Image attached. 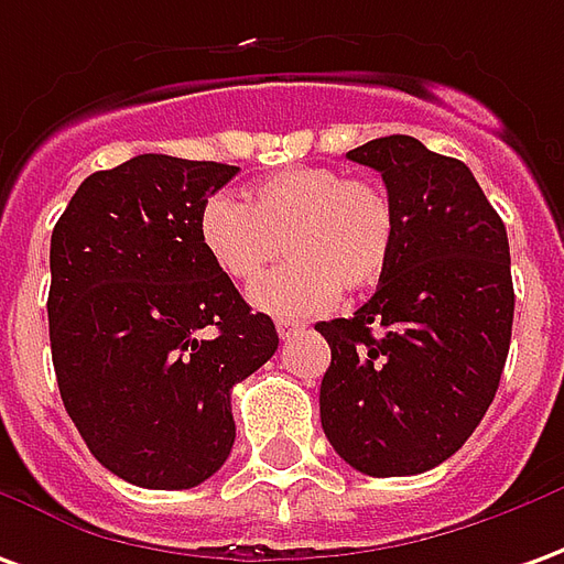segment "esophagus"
<instances>
[{"label":"esophagus","mask_w":564,"mask_h":564,"mask_svg":"<svg viewBox=\"0 0 564 564\" xmlns=\"http://www.w3.org/2000/svg\"><path fill=\"white\" fill-rule=\"evenodd\" d=\"M305 329V323L302 321H290V317H281L278 321V336L281 338H293L295 333H302Z\"/></svg>","instance_id":"34e87169"}]
</instances>
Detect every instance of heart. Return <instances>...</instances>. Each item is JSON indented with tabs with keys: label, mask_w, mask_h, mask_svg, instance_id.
Returning a JSON list of instances; mask_svg holds the SVG:
<instances>
[{
	"label": "heart",
	"mask_w": 564,
	"mask_h": 564,
	"mask_svg": "<svg viewBox=\"0 0 564 564\" xmlns=\"http://www.w3.org/2000/svg\"><path fill=\"white\" fill-rule=\"evenodd\" d=\"M200 247L228 281L253 283L280 254L294 259L253 286V305L278 317L323 311L341 290H366L388 271L397 207L388 188L336 167H286L247 192L210 195L198 216Z\"/></svg>",
	"instance_id": "1"
}]
</instances>
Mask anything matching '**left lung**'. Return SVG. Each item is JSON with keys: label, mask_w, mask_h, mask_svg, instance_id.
<instances>
[{"label": "left lung", "mask_w": 564, "mask_h": 564, "mask_svg": "<svg viewBox=\"0 0 564 564\" xmlns=\"http://www.w3.org/2000/svg\"><path fill=\"white\" fill-rule=\"evenodd\" d=\"M348 159L381 173L397 243L364 308L314 326L333 350L321 424L360 474H424L467 443L498 391L516 302L507 228L470 167L415 137Z\"/></svg>", "instance_id": "8db88e82"}]
</instances>
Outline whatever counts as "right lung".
I'll return each instance as SVG.
<instances>
[{
  "mask_svg": "<svg viewBox=\"0 0 564 564\" xmlns=\"http://www.w3.org/2000/svg\"><path fill=\"white\" fill-rule=\"evenodd\" d=\"M231 164L137 155L90 173L51 235L48 333L63 405L106 470L192 488L235 446L231 388L278 329L200 247Z\"/></svg>",
  "mask_w": 564,
  "mask_h": 564,
  "instance_id": "add662e5",
  "label": "right lung"
}]
</instances>
